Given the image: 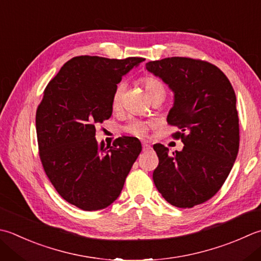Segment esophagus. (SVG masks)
<instances>
[{
	"instance_id": "1",
	"label": "esophagus",
	"mask_w": 261,
	"mask_h": 261,
	"mask_svg": "<svg viewBox=\"0 0 261 261\" xmlns=\"http://www.w3.org/2000/svg\"><path fill=\"white\" fill-rule=\"evenodd\" d=\"M150 149H151V146H150V145L142 144V150H144V151H148V150H150Z\"/></svg>"
}]
</instances>
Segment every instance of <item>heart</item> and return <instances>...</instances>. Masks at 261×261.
Here are the masks:
<instances>
[{"instance_id":"1","label":"heart","mask_w":261,"mask_h":261,"mask_svg":"<svg viewBox=\"0 0 261 261\" xmlns=\"http://www.w3.org/2000/svg\"><path fill=\"white\" fill-rule=\"evenodd\" d=\"M141 81L142 84L145 85V88L150 98L155 96L165 97V93H166L165 87L160 79H157L155 76H151V75H147V76H144V78L141 79ZM123 93H124V84L123 83L116 84L115 88L113 90V95H112V105H113L114 109H117V107L121 105ZM124 130L134 136H144L146 135V132L148 130V124L146 122H142L139 120H132L124 126Z\"/></svg>"}]
</instances>
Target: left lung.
Here are the masks:
<instances>
[{"instance_id":"1","label":"left lung","mask_w":261,"mask_h":261,"mask_svg":"<svg viewBox=\"0 0 261 261\" xmlns=\"http://www.w3.org/2000/svg\"><path fill=\"white\" fill-rule=\"evenodd\" d=\"M149 72L174 93L167 123L185 147L168 154L154 145L158 166L152 173L157 190L171 205L192 208L218 192L237 160L240 126L234 89L216 65L190 58H166L146 63Z\"/></svg>"}]
</instances>
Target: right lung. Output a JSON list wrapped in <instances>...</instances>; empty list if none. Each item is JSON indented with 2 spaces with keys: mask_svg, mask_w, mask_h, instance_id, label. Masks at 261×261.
I'll use <instances>...</instances> for the list:
<instances>
[{
  "mask_svg": "<svg viewBox=\"0 0 261 261\" xmlns=\"http://www.w3.org/2000/svg\"><path fill=\"white\" fill-rule=\"evenodd\" d=\"M144 60L75 56L44 90L36 112L40 162L59 195L83 211L115 201L140 154L137 138L98 144L95 126L111 117L116 84Z\"/></svg>",
  "mask_w": 261,
  "mask_h": 261,
  "instance_id": "1",
  "label": "right lung"
}]
</instances>
